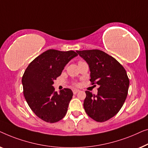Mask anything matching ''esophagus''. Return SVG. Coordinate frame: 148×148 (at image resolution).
Segmentation results:
<instances>
[{"label":"esophagus","mask_w":148,"mask_h":148,"mask_svg":"<svg viewBox=\"0 0 148 148\" xmlns=\"http://www.w3.org/2000/svg\"><path fill=\"white\" fill-rule=\"evenodd\" d=\"M79 91H80L79 90H76V89H74V90H73V93H74V95H76V93H78V92H79Z\"/></svg>","instance_id":"obj_1"}]
</instances>
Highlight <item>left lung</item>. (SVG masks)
I'll use <instances>...</instances> for the list:
<instances>
[{
	"instance_id": "left-lung-1",
	"label": "left lung",
	"mask_w": 148,
	"mask_h": 148,
	"mask_svg": "<svg viewBox=\"0 0 148 148\" xmlns=\"http://www.w3.org/2000/svg\"><path fill=\"white\" fill-rule=\"evenodd\" d=\"M76 52L88 64L91 84L99 86L96 95L88 90L85 92V111L96 121H106L123 105L130 86L127 74L117 60L103 51L90 49Z\"/></svg>"
}]
</instances>
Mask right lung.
I'll return each mask as SVG.
<instances>
[{"label": "right lung", "instance_id": "add662e5", "mask_svg": "<svg viewBox=\"0 0 148 148\" xmlns=\"http://www.w3.org/2000/svg\"><path fill=\"white\" fill-rule=\"evenodd\" d=\"M78 56L74 51H45L35 58L22 78L23 95L33 113L45 122L56 123L67 113L73 92L64 88L60 93L52 86L65 66Z\"/></svg>", "mask_w": 148, "mask_h": 148}]
</instances>
